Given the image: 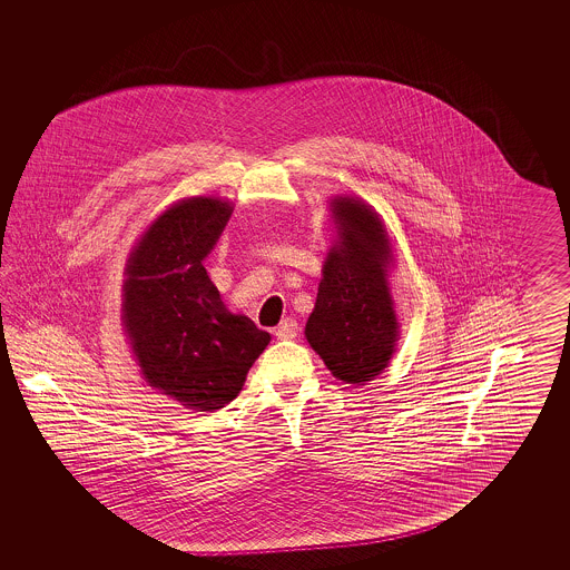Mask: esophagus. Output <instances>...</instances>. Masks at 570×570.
I'll use <instances>...</instances> for the list:
<instances>
[{
  "mask_svg": "<svg viewBox=\"0 0 570 570\" xmlns=\"http://www.w3.org/2000/svg\"><path fill=\"white\" fill-rule=\"evenodd\" d=\"M298 332H301L298 324H296L294 320H291V317H286V320L277 326L276 336L279 341H293V338L298 336Z\"/></svg>",
  "mask_w": 570,
  "mask_h": 570,
  "instance_id": "1",
  "label": "esophagus"
}]
</instances>
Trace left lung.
I'll use <instances>...</instances> for the list:
<instances>
[{"label":"left lung","instance_id":"8db88e82","mask_svg":"<svg viewBox=\"0 0 570 570\" xmlns=\"http://www.w3.org/2000/svg\"><path fill=\"white\" fill-rule=\"evenodd\" d=\"M332 215L341 238L330 248L305 336L336 379L362 384L386 367L397 341L384 279L391 248L379 215L362 200L334 198Z\"/></svg>","mask_w":570,"mask_h":570}]
</instances>
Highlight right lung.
<instances>
[{
  "label": "right lung",
  "mask_w": 570,
  "mask_h": 570,
  "mask_svg": "<svg viewBox=\"0 0 570 570\" xmlns=\"http://www.w3.org/2000/svg\"><path fill=\"white\" fill-rule=\"evenodd\" d=\"M232 207L190 198L165 210L127 265L122 320L150 386L198 412L234 401L269 332L225 309L203 261Z\"/></svg>",
  "instance_id": "obj_1"
}]
</instances>
